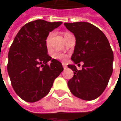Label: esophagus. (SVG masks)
<instances>
[{
  "mask_svg": "<svg viewBox=\"0 0 121 121\" xmlns=\"http://www.w3.org/2000/svg\"><path fill=\"white\" fill-rule=\"evenodd\" d=\"M62 64H63V68H64L65 69H67V65H66L65 63H62Z\"/></svg>",
  "mask_w": 121,
  "mask_h": 121,
  "instance_id": "esophagus-1",
  "label": "esophagus"
}]
</instances>
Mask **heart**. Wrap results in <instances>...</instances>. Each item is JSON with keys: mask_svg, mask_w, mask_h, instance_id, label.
<instances>
[{"mask_svg": "<svg viewBox=\"0 0 121 121\" xmlns=\"http://www.w3.org/2000/svg\"><path fill=\"white\" fill-rule=\"evenodd\" d=\"M71 35V34L69 32L67 31H65L64 32V36H65V38H66L68 35ZM52 35V33H50L48 35H47L46 38V46L48 48L49 46H50V40H51V37ZM67 55L65 54L61 53V52H56L53 54V58L58 60H61V61H65L67 59Z\"/></svg>", "mask_w": 121, "mask_h": 121, "instance_id": "heart-1", "label": "heart"}]
</instances>
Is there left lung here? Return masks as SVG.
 <instances>
[{
	"label": "left lung",
	"mask_w": 121,
	"mask_h": 121,
	"mask_svg": "<svg viewBox=\"0 0 121 121\" xmlns=\"http://www.w3.org/2000/svg\"><path fill=\"white\" fill-rule=\"evenodd\" d=\"M74 34L76 43L71 60L75 64L83 62L81 70L75 65L68 67L74 71L68 81L69 88L75 96L93 100L104 91L112 73L113 52L104 34L87 22L65 23Z\"/></svg>",
	"instance_id": "left-lung-1"
}]
</instances>
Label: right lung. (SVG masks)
Wrapping results in <instances>:
<instances>
[{
  "instance_id": "add662e5",
  "label": "right lung",
  "mask_w": 121,
  "mask_h": 121,
  "mask_svg": "<svg viewBox=\"0 0 121 121\" xmlns=\"http://www.w3.org/2000/svg\"><path fill=\"white\" fill-rule=\"evenodd\" d=\"M61 24V21L42 19L31 21L21 27L13 40L7 71L13 90L22 100L35 102L44 98L63 71L61 63L48 54L46 45L49 32Z\"/></svg>"
}]
</instances>
